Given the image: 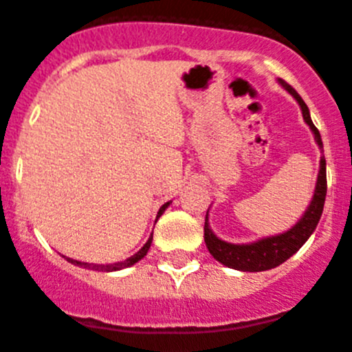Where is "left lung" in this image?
Returning <instances> with one entry per match:
<instances>
[{"label": "left lung", "mask_w": 352, "mask_h": 352, "mask_svg": "<svg viewBox=\"0 0 352 352\" xmlns=\"http://www.w3.org/2000/svg\"><path fill=\"white\" fill-rule=\"evenodd\" d=\"M278 84L298 101L299 108L302 111V118L308 124V127L311 129L313 135H315V141L318 144V148L323 151V142L322 135H320L318 129L315 127L311 120V115H309L308 107L302 101V98L292 89L287 82H284L282 78H278ZM325 196H327V163L325 156H320V170L318 177H316V186L315 192H313L311 203L306 208L305 214L296 221L294 227H291L289 230L282 232V234L270 235V237L258 239L254 242H248V244H232V242L221 241L220 237L214 235V232L211 230L210 221H208V213L206 220H204V242H206V248L210 251V254L213 256L217 261H220L221 265L228 268H234V270L241 272H265L272 270V268L278 267L284 261H287L292 254L299 251L302 248L306 241L309 239V235L315 232L316 225H318L320 217L323 213V204H325ZM210 211V210H208Z\"/></svg>", "instance_id": "8db88e82"}]
</instances>
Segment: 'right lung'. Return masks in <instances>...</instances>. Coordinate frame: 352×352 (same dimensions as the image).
<instances>
[{"label": "right lung", "instance_id": "obj_1", "mask_svg": "<svg viewBox=\"0 0 352 352\" xmlns=\"http://www.w3.org/2000/svg\"><path fill=\"white\" fill-rule=\"evenodd\" d=\"M170 203H172V201H168V203H165L162 208H160L158 214H156V220H158V218L162 217L163 211H165L166 208L170 206ZM151 242H153V234L149 235L148 242H146V244L142 245V248L139 249V251L135 252L134 256H131V258L124 259V261L111 263V265H96V263H82V261H77V259H72V258H67V261L72 263V265H75V267L89 268V270H98V272H118V270H124V268L132 267V265H135V263H138V261H141V259L144 258L146 254H148L149 248H151Z\"/></svg>", "mask_w": 352, "mask_h": 352}]
</instances>
